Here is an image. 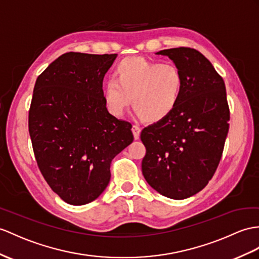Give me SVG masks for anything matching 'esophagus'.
<instances>
[{
	"instance_id": "obj_1",
	"label": "esophagus",
	"mask_w": 259,
	"mask_h": 259,
	"mask_svg": "<svg viewBox=\"0 0 259 259\" xmlns=\"http://www.w3.org/2000/svg\"><path fill=\"white\" fill-rule=\"evenodd\" d=\"M141 131H142V130H141L140 126L133 125V127H132V132H133L135 140H138V138H140V136H141Z\"/></svg>"
}]
</instances>
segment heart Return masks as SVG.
I'll return each instance as SVG.
<instances>
[{"mask_svg":"<svg viewBox=\"0 0 259 259\" xmlns=\"http://www.w3.org/2000/svg\"><path fill=\"white\" fill-rule=\"evenodd\" d=\"M115 80L103 88L106 110L113 116H122L133 102L143 119L160 122L177 108L184 91V74L174 64H160L143 57H126L114 69Z\"/></svg>","mask_w":259,"mask_h":259,"instance_id":"heart-1","label":"heart"}]
</instances>
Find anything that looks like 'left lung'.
Segmentation results:
<instances>
[{"mask_svg":"<svg viewBox=\"0 0 259 259\" xmlns=\"http://www.w3.org/2000/svg\"><path fill=\"white\" fill-rule=\"evenodd\" d=\"M184 74L179 104L165 119L142 131V171L157 192L187 199L209 184L222 157L230 109L223 78L198 50L163 49Z\"/></svg>","mask_w":259,"mask_h":259,"instance_id":"8db88e82","label":"left lung"}]
</instances>
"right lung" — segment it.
Wrapping results in <instances>:
<instances>
[{"label": "right lung", "mask_w": 259, "mask_h": 259, "mask_svg": "<svg viewBox=\"0 0 259 259\" xmlns=\"http://www.w3.org/2000/svg\"><path fill=\"white\" fill-rule=\"evenodd\" d=\"M116 54L67 53L36 80L28 131L37 165L65 202L83 205L108 187L113 158L133 142L132 124L106 110L103 78Z\"/></svg>", "instance_id": "obj_1"}]
</instances>
